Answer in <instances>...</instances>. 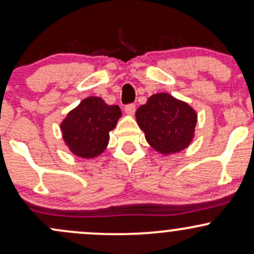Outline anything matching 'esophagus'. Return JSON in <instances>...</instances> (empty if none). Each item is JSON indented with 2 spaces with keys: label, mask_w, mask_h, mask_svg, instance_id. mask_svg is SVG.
Masks as SVG:
<instances>
[{
  "label": "esophagus",
  "mask_w": 254,
  "mask_h": 254,
  "mask_svg": "<svg viewBox=\"0 0 254 254\" xmlns=\"http://www.w3.org/2000/svg\"><path fill=\"white\" fill-rule=\"evenodd\" d=\"M124 110H125V113H127V116H133V115H135L136 106L133 104H129V105H127V106L124 107Z\"/></svg>",
  "instance_id": "esophagus-1"
}]
</instances>
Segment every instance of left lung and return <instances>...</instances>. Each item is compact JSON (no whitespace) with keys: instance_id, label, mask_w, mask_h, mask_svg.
<instances>
[{"instance_id":"obj_1","label":"left lung","mask_w":254,"mask_h":254,"mask_svg":"<svg viewBox=\"0 0 254 254\" xmlns=\"http://www.w3.org/2000/svg\"><path fill=\"white\" fill-rule=\"evenodd\" d=\"M136 122L154 150L167 156L192 143L197 112L168 93H156L136 111Z\"/></svg>"}]
</instances>
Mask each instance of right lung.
Returning <instances> with one entry per match:
<instances>
[{
  "instance_id": "1",
  "label": "right lung",
  "mask_w": 254,
  "mask_h": 254,
  "mask_svg": "<svg viewBox=\"0 0 254 254\" xmlns=\"http://www.w3.org/2000/svg\"><path fill=\"white\" fill-rule=\"evenodd\" d=\"M121 117L118 105H107L99 97L83 99L61 123L64 143L78 157H98L106 149L110 131L115 129Z\"/></svg>"
}]
</instances>
